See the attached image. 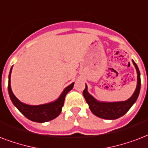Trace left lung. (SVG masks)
I'll use <instances>...</instances> for the list:
<instances>
[{"instance_id": "8db88e82", "label": "left lung", "mask_w": 148, "mask_h": 148, "mask_svg": "<svg viewBox=\"0 0 148 148\" xmlns=\"http://www.w3.org/2000/svg\"><path fill=\"white\" fill-rule=\"evenodd\" d=\"M133 63L136 68V73H137V85L132 97L125 101H98L87 92V86L86 85V87L83 92V96L85 97L86 103L89 104L90 109L94 115L104 119H116L125 115L133 106V104L136 102L140 90V73L134 61H133Z\"/></svg>"}]
</instances>
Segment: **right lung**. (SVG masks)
I'll list each match as a JSON object with an SVG mask.
<instances>
[{"mask_svg":"<svg viewBox=\"0 0 148 148\" xmlns=\"http://www.w3.org/2000/svg\"><path fill=\"white\" fill-rule=\"evenodd\" d=\"M12 68L10 70L9 76H8V94L12 103L15 107L19 110V112L25 115L28 119L36 122V123H45L54 119L60 115L62 112V108L64 105L65 97L66 94L73 88L74 83L70 84L63 90L62 94L55 101L48 103V104H40V105H29L24 103H22L18 100V98L12 93L11 88V73H12Z\"/></svg>","mask_w":148,"mask_h":148,"instance_id":"obj_1","label":"right lung"}]
</instances>
